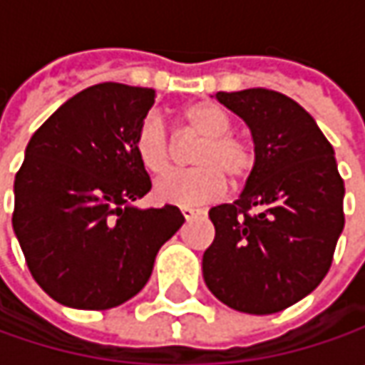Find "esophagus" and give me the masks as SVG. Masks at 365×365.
<instances>
[{"label":"esophagus","instance_id":"esophagus-1","mask_svg":"<svg viewBox=\"0 0 365 365\" xmlns=\"http://www.w3.org/2000/svg\"><path fill=\"white\" fill-rule=\"evenodd\" d=\"M180 211H182V217L187 219V221L192 217H197V215H203V211H201V209H192V207H182Z\"/></svg>","mask_w":365,"mask_h":365}]
</instances>
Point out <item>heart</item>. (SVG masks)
<instances>
[{
	"label": "heart",
	"mask_w": 365,
	"mask_h": 365,
	"mask_svg": "<svg viewBox=\"0 0 365 365\" xmlns=\"http://www.w3.org/2000/svg\"><path fill=\"white\" fill-rule=\"evenodd\" d=\"M178 120L189 133L201 138L190 154L187 173H176L158 182L154 190L160 203L197 207L217 199L225 189V178L232 187H244L252 178L258 154L254 144L232 130L230 113L211 101H197L178 111ZM133 150L148 175L164 176L175 166V144L164 123L148 115L135 130Z\"/></svg>",
	"instance_id": "heart-1"
}]
</instances>
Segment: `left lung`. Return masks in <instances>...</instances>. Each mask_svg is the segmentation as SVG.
Segmentation results:
<instances>
[{
	"mask_svg": "<svg viewBox=\"0 0 365 365\" xmlns=\"http://www.w3.org/2000/svg\"><path fill=\"white\" fill-rule=\"evenodd\" d=\"M250 125L258 164L237 201L211 207L215 240L203 278L219 301L272 315L327 276L344 232V178L335 152L297 101L270 89L217 93Z\"/></svg>",
	"mask_w": 365,
	"mask_h": 365,
	"instance_id": "8db88e82",
	"label": "left lung"
}]
</instances>
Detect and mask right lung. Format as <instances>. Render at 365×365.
Masks as SVG:
<instances>
[{"mask_svg":"<svg viewBox=\"0 0 365 365\" xmlns=\"http://www.w3.org/2000/svg\"><path fill=\"white\" fill-rule=\"evenodd\" d=\"M154 99L146 87L93 85L28 142L11 223L34 280L61 304L106 311L130 301L185 223L175 205H132L152 189L133 135Z\"/></svg>","mask_w":365,"mask_h":365,"instance_id":"right-lung-1","label":"right lung"}]
</instances>
